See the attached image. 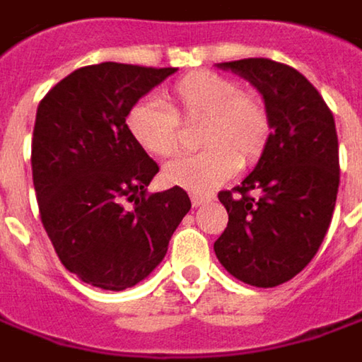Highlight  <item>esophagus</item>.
<instances>
[{
  "label": "esophagus",
  "instance_id": "obj_1",
  "mask_svg": "<svg viewBox=\"0 0 362 362\" xmlns=\"http://www.w3.org/2000/svg\"><path fill=\"white\" fill-rule=\"evenodd\" d=\"M208 202H212V195L192 194V204H194V208H199V206H204V204H208Z\"/></svg>",
  "mask_w": 362,
  "mask_h": 362
}]
</instances>
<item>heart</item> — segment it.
<instances>
[{
    "label": "heart",
    "mask_w": 362,
    "mask_h": 362,
    "mask_svg": "<svg viewBox=\"0 0 362 362\" xmlns=\"http://www.w3.org/2000/svg\"><path fill=\"white\" fill-rule=\"evenodd\" d=\"M165 107L154 100L136 103L125 119L132 140L152 156L168 158L181 150V125L202 121L204 150L165 167L170 185L195 194L216 189L239 168L264 154L272 136V115L257 90L241 88L235 78L199 69L183 76L163 94Z\"/></svg>",
    "instance_id": "heart-1"
}]
</instances>
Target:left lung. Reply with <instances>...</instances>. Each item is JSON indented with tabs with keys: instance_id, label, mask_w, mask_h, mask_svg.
<instances>
[{
	"instance_id": "8db88e82",
	"label": "left lung",
	"mask_w": 362,
	"mask_h": 362,
	"mask_svg": "<svg viewBox=\"0 0 362 362\" xmlns=\"http://www.w3.org/2000/svg\"><path fill=\"white\" fill-rule=\"evenodd\" d=\"M266 98L272 136L257 167L233 192H220L228 224L214 243L224 270L272 288L317 253L340 185L338 136L329 107L295 67L264 57L218 64Z\"/></svg>"
}]
</instances>
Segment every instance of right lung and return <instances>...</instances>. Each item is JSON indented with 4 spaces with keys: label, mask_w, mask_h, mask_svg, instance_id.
<instances>
[{
    "label": "right lung",
    "mask_w": 362,
    "mask_h": 362,
    "mask_svg": "<svg viewBox=\"0 0 362 362\" xmlns=\"http://www.w3.org/2000/svg\"><path fill=\"white\" fill-rule=\"evenodd\" d=\"M175 67L105 62L71 71L45 94L33 132V181L57 257L103 291L136 286L167 255L189 212L181 187L148 194L158 165L125 119Z\"/></svg>",
    "instance_id": "add662e5"
}]
</instances>
